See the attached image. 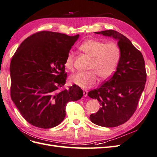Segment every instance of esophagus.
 Returning <instances> with one entry per match:
<instances>
[{
  "instance_id": "esophagus-1",
  "label": "esophagus",
  "mask_w": 157,
  "mask_h": 157,
  "mask_svg": "<svg viewBox=\"0 0 157 157\" xmlns=\"http://www.w3.org/2000/svg\"><path fill=\"white\" fill-rule=\"evenodd\" d=\"M83 96L86 97L87 96V93H88V91L87 90H83Z\"/></svg>"
}]
</instances>
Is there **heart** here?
<instances>
[{"instance_id":"1","label":"heart","mask_w":157,"mask_h":157,"mask_svg":"<svg viewBox=\"0 0 157 157\" xmlns=\"http://www.w3.org/2000/svg\"><path fill=\"white\" fill-rule=\"evenodd\" d=\"M79 49L91 58V71L88 73L79 72L71 76V81L83 89L93 87L98 82L97 74L102 79H107L113 74L120 57V50L114 43L105 44L94 39H88L82 43ZM74 56L70 52L67 55L64 66L67 69L73 70Z\"/></svg>"}]
</instances>
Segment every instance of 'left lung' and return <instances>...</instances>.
<instances>
[{
  "label": "left lung",
  "mask_w": 157,
  "mask_h": 157,
  "mask_svg": "<svg viewBox=\"0 0 157 157\" xmlns=\"http://www.w3.org/2000/svg\"><path fill=\"white\" fill-rule=\"evenodd\" d=\"M117 41L120 57L113 76L88 96L101 106L90 120L98 126L113 128L125 123L135 113L146 82L145 61L141 52L126 37L110 29L95 32Z\"/></svg>",
  "instance_id": "8db88e82"
}]
</instances>
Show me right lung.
<instances>
[{
    "instance_id": "obj_1",
    "label": "right lung",
    "mask_w": 157,
    "mask_h": 157,
    "mask_svg": "<svg viewBox=\"0 0 157 157\" xmlns=\"http://www.w3.org/2000/svg\"><path fill=\"white\" fill-rule=\"evenodd\" d=\"M79 35L43 31L25 39L10 66L12 101L24 118L40 128L59 125L70 101L83 97L79 86L60 87L66 83L64 62Z\"/></svg>"
}]
</instances>
